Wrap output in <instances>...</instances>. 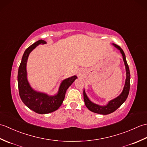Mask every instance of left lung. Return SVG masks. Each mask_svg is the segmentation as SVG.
Listing matches in <instances>:
<instances>
[{"label": "left lung", "instance_id": "8db88e82", "mask_svg": "<svg viewBox=\"0 0 147 147\" xmlns=\"http://www.w3.org/2000/svg\"><path fill=\"white\" fill-rule=\"evenodd\" d=\"M115 47H116L117 49L120 51L121 53L123 55V61L124 62V64L126 66V79L125 82V85L123 90V92L121 93L120 95H119L117 98H115L113 100H112L109 102V104L105 106H100L98 105H96L93 104V102L90 100L88 96H86V93L85 90H83V98L84 101H85V104L90 111L95 112V113H97L99 114H103V115H107L112 113V112H114L115 110L120 107V106L123 104V103L126 101V98H127V96L129 94V88H130V72L129 66L127 65L126 62V56L124 54V52L123 51L119 46L114 44L113 43Z\"/></svg>", "mask_w": 147, "mask_h": 147}]
</instances>
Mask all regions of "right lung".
Here are the masks:
<instances>
[{"mask_svg":"<svg viewBox=\"0 0 147 147\" xmlns=\"http://www.w3.org/2000/svg\"><path fill=\"white\" fill-rule=\"evenodd\" d=\"M43 40L34 43L24 52L18 69V82L19 93L21 100L31 110L38 114H48L57 110L63 102L65 92L77 77L73 76L62 81L58 93L55 96H49L45 93L37 92L31 88L26 76V62L30 53L40 44H44Z\"/></svg>","mask_w":147,"mask_h":147,"instance_id":"add662e5","label":"right lung"}]
</instances>
